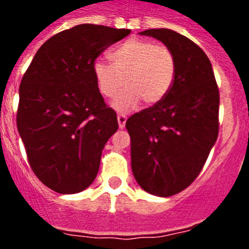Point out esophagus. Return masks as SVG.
I'll list each match as a JSON object with an SVG mask.
<instances>
[{
    "mask_svg": "<svg viewBox=\"0 0 249 249\" xmlns=\"http://www.w3.org/2000/svg\"><path fill=\"white\" fill-rule=\"evenodd\" d=\"M117 121H118V126H120V128H123V127H124V124H126L127 116L123 113H118Z\"/></svg>",
    "mask_w": 249,
    "mask_h": 249,
    "instance_id": "esophagus-1",
    "label": "esophagus"
}]
</instances>
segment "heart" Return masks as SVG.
<instances>
[{"label": "heart", "mask_w": 249, "mask_h": 249, "mask_svg": "<svg viewBox=\"0 0 249 249\" xmlns=\"http://www.w3.org/2000/svg\"><path fill=\"white\" fill-rule=\"evenodd\" d=\"M113 65L96 59L92 66L98 91L112 98L124 83L127 87L113 101V107L127 112L143 100L156 105L169 93L177 62L171 48L143 38H129L111 52Z\"/></svg>", "instance_id": "obj_1"}]
</instances>
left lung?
<instances>
[{"mask_svg":"<svg viewBox=\"0 0 249 249\" xmlns=\"http://www.w3.org/2000/svg\"><path fill=\"white\" fill-rule=\"evenodd\" d=\"M140 35L171 48L177 72L163 100L127 120L132 172L146 192L169 197L197 178L218 137V86L210 58L190 38L167 28Z\"/></svg>","mask_w":249,"mask_h":249,"instance_id":"1","label":"left lung"}]
</instances>
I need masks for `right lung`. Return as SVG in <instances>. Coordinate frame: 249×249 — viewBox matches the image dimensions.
<instances>
[{
  "label": "right lung",
  "instance_id": "obj_1",
  "mask_svg": "<svg viewBox=\"0 0 249 249\" xmlns=\"http://www.w3.org/2000/svg\"><path fill=\"white\" fill-rule=\"evenodd\" d=\"M129 34L91 23L62 31L39 47L22 77L17 128L31 168L54 192L78 193L97 176L102 149L118 122L92 66Z\"/></svg>",
  "mask_w": 249,
  "mask_h": 249
}]
</instances>
